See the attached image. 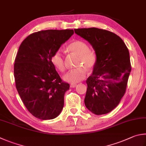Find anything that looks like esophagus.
<instances>
[{
  "instance_id": "obj_1",
  "label": "esophagus",
  "mask_w": 146,
  "mask_h": 146,
  "mask_svg": "<svg viewBox=\"0 0 146 146\" xmlns=\"http://www.w3.org/2000/svg\"><path fill=\"white\" fill-rule=\"evenodd\" d=\"M76 86V84H70V87H71V88H74V87H75Z\"/></svg>"
}]
</instances>
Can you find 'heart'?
<instances>
[{
    "label": "heart",
    "mask_w": 146,
    "mask_h": 146,
    "mask_svg": "<svg viewBox=\"0 0 146 146\" xmlns=\"http://www.w3.org/2000/svg\"><path fill=\"white\" fill-rule=\"evenodd\" d=\"M68 49L69 51L79 55L76 62V66L79 67L68 71L63 76V79L69 83H77L86 76L87 71L85 67L91 70L94 67L96 61V55L94 51L89 49L88 44L80 40L72 42L69 44ZM51 62L58 70L61 72L64 71V57L61 50H58L52 54Z\"/></svg>",
    "instance_id": "1"
}]
</instances>
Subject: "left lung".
I'll return each instance as SVG.
<instances>
[{"label":"left lung","instance_id":"left-lung-1","mask_svg":"<svg viewBox=\"0 0 146 146\" xmlns=\"http://www.w3.org/2000/svg\"><path fill=\"white\" fill-rule=\"evenodd\" d=\"M91 44L96 55L92 75L87 79L84 103L96 115L108 113L117 107L126 92L131 66L127 46L117 34L104 29H74Z\"/></svg>","mask_w":146,"mask_h":146}]
</instances>
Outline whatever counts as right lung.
Here are the masks:
<instances>
[{"label": "right lung", "instance_id": "obj_1", "mask_svg": "<svg viewBox=\"0 0 146 146\" xmlns=\"http://www.w3.org/2000/svg\"><path fill=\"white\" fill-rule=\"evenodd\" d=\"M73 33V29L36 32L19 47L14 64L16 87L25 107L36 118L54 119L64 107L70 85L60 78L51 57Z\"/></svg>", "mask_w": 146, "mask_h": 146}]
</instances>
